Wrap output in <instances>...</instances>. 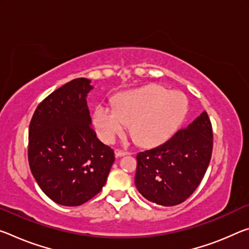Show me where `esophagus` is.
<instances>
[{
	"label": "esophagus",
	"mask_w": 249,
	"mask_h": 249,
	"mask_svg": "<svg viewBox=\"0 0 249 249\" xmlns=\"http://www.w3.org/2000/svg\"><path fill=\"white\" fill-rule=\"evenodd\" d=\"M131 152L128 151H125V149H121V148H116L115 149V155L117 157H122V156H125V155H129Z\"/></svg>",
	"instance_id": "obj_1"
}]
</instances>
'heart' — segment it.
<instances>
[{
    "label": "heart",
    "mask_w": 249,
    "mask_h": 249,
    "mask_svg": "<svg viewBox=\"0 0 249 249\" xmlns=\"http://www.w3.org/2000/svg\"><path fill=\"white\" fill-rule=\"evenodd\" d=\"M187 110L188 102L183 93L149 85L120 94L114 108L97 106L94 125L105 143H113L131 123V134L137 143L156 145L177 131Z\"/></svg>",
    "instance_id": "b5f03b06"
}]
</instances>
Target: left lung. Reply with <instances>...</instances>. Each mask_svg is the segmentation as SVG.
I'll use <instances>...</instances> for the list:
<instances>
[{"label":"left lung","mask_w":249,"mask_h":249,"mask_svg":"<svg viewBox=\"0 0 249 249\" xmlns=\"http://www.w3.org/2000/svg\"><path fill=\"white\" fill-rule=\"evenodd\" d=\"M212 151V123L203 112L164 144L137 154L136 188L161 206L183 203L202 181Z\"/></svg>","instance_id":"left-lung-1"}]
</instances>
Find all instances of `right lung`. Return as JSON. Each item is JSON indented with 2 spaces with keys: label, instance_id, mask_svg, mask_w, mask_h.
Masks as SVG:
<instances>
[{
  "label": "right lung",
  "instance_id": "obj_1",
  "mask_svg": "<svg viewBox=\"0 0 249 249\" xmlns=\"http://www.w3.org/2000/svg\"><path fill=\"white\" fill-rule=\"evenodd\" d=\"M93 86L81 77L51 93L29 127V163L43 193L63 206H80L102 191L115 160L96 137L86 103Z\"/></svg>",
  "mask_w": 249,
  "mask_h": 249
}]
</instances>
